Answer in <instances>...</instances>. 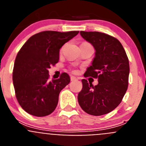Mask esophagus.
<instances>
[{
    "mask_svg": "<svg viewBox=\"0 0 146 146\" xmlns=\"http://www.w3.org/2000/svg\"><path fill=\"white\" fill-rule=\"evenodd\" d=\"M77 77H74V76H71V81H75L77 80Z\"/></svg>",
    "mask_w": 146,
    "mask_h": 146,
    "instance_id": "34e87169",
    "label": "esophagus"
}]
</instances>
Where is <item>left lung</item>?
<instances>
[{"label":"left lung","instance_id":"1","mask_svg":"<svg viewBox=\"0 0 146 146\" xmlns=\"http://www.w3.org/2000/svg\"><path fill=\"white\" fill-rule=\"evenodd\" d=\"M80 35L96 50L92 64L84 76L98 79V84L94 86L82 79L78 102L88 114L96 116L107 114L119 105L126 92L129 74L128 57L115 37L97 31H80Z\"/></svg>","mask_w":146,"mask_h":146}]
</instances>
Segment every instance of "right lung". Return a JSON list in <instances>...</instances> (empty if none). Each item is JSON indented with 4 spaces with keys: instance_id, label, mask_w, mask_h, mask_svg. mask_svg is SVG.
<instances>
[{
    "instance_id": "add662e5",
    "label": "right lung",
    "mask_w": 146,
    "mask_h": 146,
    "mask_svg": "<svg viewBox=\"0 0 146 146\" xmlns=\"http://www.w3.org/2000/svg\"><path fill=\"white\" fill-rule=\"evenodd\" d=\"M79 31H42L32 36L18 52L13 69V84L18 102L25 112L37 117L51 114L60 91L70 82L67 73L49 80L51 66L57 64L61 47Z\"/></svg>"
}]
</instances>
